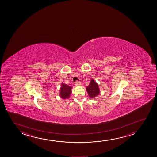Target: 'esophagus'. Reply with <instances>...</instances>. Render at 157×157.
Returning a JSON list of instances; mask_svg holds the SVG:
<instances>
[{"label": "esophagus", "instance_id": "esophagus-1", "mask_svg": "<svg viewBox=\"0 0 157 157\" xmlns=\"http://www.w3.org/2000/svg\"><path fill=\"white\" fill-rule=\"evenodd\" d=\"M75 85L77 86H80L81 85V82L76 81L75 82Z\"/></svg>", "mask_w": 157, "mask_h": 157}]
</instances>
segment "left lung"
Here are the masks:
<instances>
[{"label":"left lung","mask_w":157,"mask_h":157,"mask_svg":"<svg viewBox=\"0 0 157 157\" xmlns=\"http://www.w3.org/2000/svg\"><path fill=\"white\" fill-rule=\"evenodd\" d=\"M86 90L89 97L92 99L97 97L100 93L99 85L96 82H95L94 79L90 80V85L86 87Z\"/></svg>","instance_id":"8db88e82"}]
</instances>
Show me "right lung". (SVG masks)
<instances>
[{
    "label": "right lung",
    "mask_w": 157,
    "mask_h": 157,
    "mask_svg": "<svg viewBox=\"0 0 157 157\" xmlns=\"http://www.w3.org/2000/svg\"><path fill=\"white\" fill-rule=\"evenodd\" d=\"M72 87L71 86H68L66 84L62 83L59 90V95L60 98L63 99H69L72 92Z\"/></svg>",
    "instance_id": "obj_1"
}]
</instances>
